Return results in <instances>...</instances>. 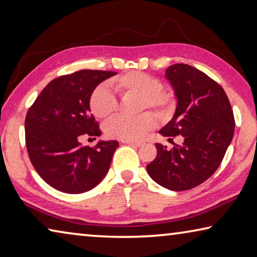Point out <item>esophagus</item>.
Here are the masks:
<instances>
[{
  "label": "esophagus",
  "mask_w": 257,
  "mask_h": 257,
  "mask_svg": "<svg viewBox=\"0 0 257 257\" xmlns=\"http://www.w3.org/2000/svg\"><path fill=\"white\" fill-rule=\"evenodd\" d=\"M122 143L136 146V148H140V146L143 145V143H142V142H136V141H122Z\"/></svg>",
  "instance_id": "1"
}]
</instances>
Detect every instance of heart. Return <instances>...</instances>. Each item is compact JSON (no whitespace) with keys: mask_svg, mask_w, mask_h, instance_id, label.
I'll list each match as a JSON object with an SVG mask.
<instances>
[{"mask_svg":"<svg viewBox=\"0 0 257 257\" xmlns=\"http://www.w3.org/2000/svg\"><path fill=\"white\" fill-rule=\"evenodd\" d=\"M111 85L121 96L138 95L142 97L141 109L151 107L159 116H168L175 104L174 95L165 90L160 79L148 73L132 71L111 80ZM119 103L106 85L101 84L92 91L90 107L98 119H107L116 111ZM156 125V116L145 112L138 116L116 115L105 125L106 135L122 141H137Z\"/></svg>","mask_w":257,"mask_h":257,"instance_id":"1","label":"heart"}]
</instances>
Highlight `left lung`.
I'll return each mask as SVG.
<instances>
[{"mask_svg": "<svg viewBox=\"0 0 257 257\" xmlns=\"http://www.w3.org/2000/svg\"><path fill=\"white\" fill-rule=\"evenodd\" d=\"M166 79L177 99L173 119L162 136L182 135L172 150L157 143V157L146 166L150 177L172 191H185L208 180L221 165L234 134V116L225 91L217 82L186 64H174Z\"/></svg>", "mask_w": 257, "mask_h": 257, "instance_id": "left-lung-1", "label": "left lung"}]
</instances>
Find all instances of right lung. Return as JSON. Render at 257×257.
Returning a JSON list of instances; mask_svg holds the SVG:
<instances>
[{
    "instance_id": "1",
    "label": "right lung",
    "mask_w": 257,
    "mask_h": 257,
    "mask_svg": "<svg viewBox=\"0 0 257 257\" xmlns=\"http://www.w3.org/2000/svg\"><path fill=\"white\" fill-rule=\"evenodd\" d=\"M115 72L81 70L47 84L28 109L26 148L36 172L54 189L82 193L103 181L111 166L116 141L83 146V136H100L90 113V97L97 85Z\"/></svg>"
}]
</instances>
